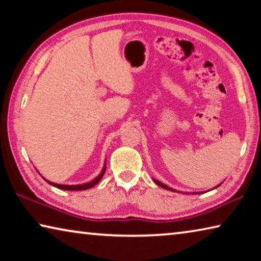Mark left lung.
<instances>
[{
  "label": "left lung",
  "mask_w": 261,
  "mask_h": 261,
  "mask_svg": "<svg viewBox=\"0 0 261 261\" xmlns=\"http://www.w3.org/2000/svg\"><path fill=\"white\" fill-rule=\"evenodd\" d=\"M153 181H154V182L156 184V185H158V186H160V187L161 188H164V189H167V190H171V192H176V190L175 189H173V188H171V187H168V186H166V185H164L163 182H160V181H158V180H155V179H153ZM222 184H220V185H218V186H221ZM218 186H216V187H215V188H217L218 187ZM186 194H187V193H186ZM192 194H196V193H192Z\"/></svg>",
  "instance_id": "obj_1"
}]
</instances>
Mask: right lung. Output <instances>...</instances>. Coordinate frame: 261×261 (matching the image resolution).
I'll return each mask as SVG.
<instances>
[{"label":"right lung","instance_id":"1","mask_svg":"<svg viewBox=\"0 0 261 261\" xmlns=\"http://www.w3.org/2000/svg\"><path fill=\"white\" fill-rule=\"evenodd\" d=\"M106 168H107V166H106V163H105V166H103V168H102V171H101L100 174H98V175H97L96 177H95V179H93L92 181H89V182L81 184V185H59V184L51 182V181L46 180V179H45V177H44V180L46 181V182H48L49 185L55 186V187L59 188V189H63V190H86V189H89V188L94 187L95 185H97L98 182H100V180L102 179L103 175H105V173H106Z\"/></svg>","mask_w":261,"mask_h":261}]
</instances>
